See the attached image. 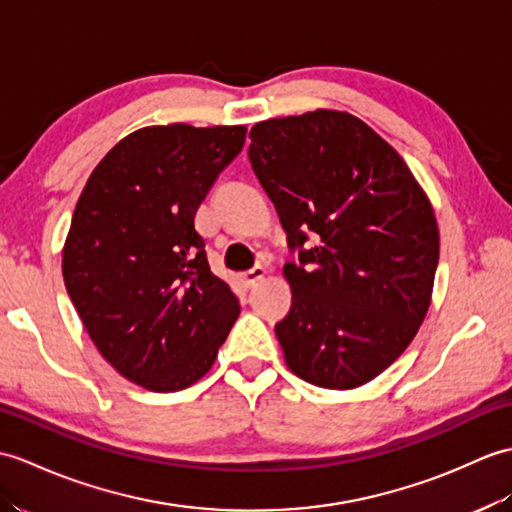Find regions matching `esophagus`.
Segmentation results:
<instances>
[{"label": "esophagus", "mask_w": 512, "mask_h": 512, "mask_svg": "<svg viewBox=\"0 0 512 512\" xmlns=\"http://www.w3.org/2000/svg\"><path fill=\"white\" fill-rule=\"evenodd\" d=\"M264 277H266V268H264V266H253L251 270L242 272V281H244L246 285H255L257 281H261Z\"/></svg>", "instance_id": "1"}]
</instances>
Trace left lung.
Listing matches in <instances>:
<instances>
[{
  "label": "left lung",
  "mask_w": 512,
  "mask_h": 512,
  "mask_svg": "<svg viewBox=\"0 0 512 512\" xmlns=\"http://www.w3.org/2000/svg\"><path fill=\"white\" fill-rule=\"evenodd\" d=\"M253 172L288 233L290 371L320 388L371 382L408 349L438 266L434 209L397 150L358 117L318 109L251 128Z\"/></svg>",
  "instance_id": "obj_1"
}]
</instances>
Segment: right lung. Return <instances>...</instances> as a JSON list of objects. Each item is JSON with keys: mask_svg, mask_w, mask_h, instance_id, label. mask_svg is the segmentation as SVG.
Instances as JSON below:
<instances>
[{"mask_svg": "<svg viewBox=\"0 0 512 512\" xmlns=\"http://www.w3.org/2000/svg\"><path fill=\"white\" fill-rule=\"evenodd\" d=\"M244 139V126L135 130L78 198L65 288L102 358L137 386L174 392L198 382L240 316L194 218Z\"/></svg>", "mask_w": 512, "mask_h": 512, "instance_id": "obj_1", "label": "right lung"}]
</instances>
